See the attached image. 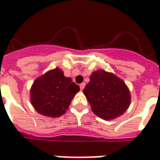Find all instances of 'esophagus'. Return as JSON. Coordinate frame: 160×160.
Instances as JSON below:
<instances>
[{"instance_id":"1","label":"esophagus","mask_w":160,"mask_h":160,"mask_svg":"<svg viewBox=\"0 0 160 160\" xmlns=\"http://www.w3.org/2000/svg\"><path fill=\"white\" fill-rule=\"evenodd\" d=\"M84 87H85V82H82V83L80 84V89L82 90V89H84Z\"/></svg>"}]
</instances>
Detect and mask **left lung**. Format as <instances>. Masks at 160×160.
Instances as JSON below:
<instances>
[{
  "mask_svg": "<svg viewBox=\"0 0 160 160\" xmlns=\"http://www.w3.org/2000/svg\"><path fill=\"white\" fill-rule=\"evenodd\" d=\"M83 89L93 112L103 120L121 116L130 105L128 86L121 78L103 70L94 71Z\"/></svg>",
  "mask_w": 160,
  "mask_h": 160,
  "instance_id": "left-lung-1",
  "label": "left lung"
}]
</instances>
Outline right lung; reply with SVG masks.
<instances>
[{
    "label": "right lung",
    "mask_w": 160,
    "mask_h": 160,
    "mask_svg": "<svg viewBox=\"0 0 160 160\" xmlns=\"http://www.w3.org/2000/svg\"><path fill=\"white\" fill-rule=\"evenodd\" d=\"M79 86L64 76L59 68L38 78L30 90L31 103L38 113L48 117H59L66 112Z\"/></svg>",
    "instance_id": "obj_1"
}]
</instances>
